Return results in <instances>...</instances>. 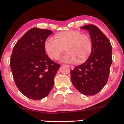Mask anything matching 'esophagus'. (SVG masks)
<instances>
[{
  "label": "esophagus",
  "mask_w": 124,
  "mask_h": 124,
  "mask_svg": "<svg viewBox=\"0 0 124 124\" xmlns=\"http://www.w3.org/2000/svg\"><path fill=\"white\" fill-rule=\"evenodd\" d=\"M69 66L71 68V69H74V66H72V65H69Z\"/></svg>",
  "instance_id": "obj_1"
}]
</instances>
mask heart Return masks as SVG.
I'll use <instances>...</instances> for the list:
<instances>
[{
	"label": "heart",
	"mask_w": 124,
	"mask_h": 124,
	"mask_svg": "<svg viewBox=\"0 0 124 124\" xmlns=\"http://www.w3.org/2000/svg\"><path fill=\"white\" fill-rule=\"evenodd\" d=\"M68 52L61 58L64 63H82L89 57L93 50V41L89 35L79 30L60 32L56 38L49 37L44 42V49L51 59H57L65 51Z\"/></svg>",
	"instance_id": "1"
}]
</instances>
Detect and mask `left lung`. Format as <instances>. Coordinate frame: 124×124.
I'll list each match as a JSON object with an SVG mask.
<instances>
[{
  "label": "left lung",
  "instance_id": "left-lung-1",
  "mask_svg": "<svg viewBox=\"0 0 124 124\" xmlns=\"http://www.w3.org/2000/svg\"><path fill=\"white\" fill-rule=\"evenodd\" d=\"M81 28L89 31L93 41V50L85 63L70 71V79L82 94L93 96L101 90L107 83L112 63V46L102 31L93 24Z\"/></svg>",
  "mask_w": 124,
  "mask_h": 124
}]
</instances>
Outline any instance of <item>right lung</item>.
Wrapping results in <instances>:
<instances>
[{
    "label": "right lung",
    "instance_id": "obj_1",
    "mask_svg": "<svg viewBox=\"0 0 124 124\" xmlns=\"http://www.w3.org/2000/svg\"><path fill=\"white\" fill-rule=\"evenodd\" d=\"M52 33L49 30L31 28L13 49L10 68L13 79L21 93L30 99L48 96L60 67L49 59L44 49L45 39Z\"/></svg>",
    "mask_w": 124,
    "mask_h": 124
}]
</instances>
